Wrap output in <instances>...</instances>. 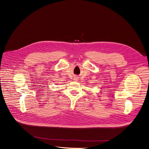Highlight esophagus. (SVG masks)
<instances>
[{"label":"esophagus","instance_id":"obj_1","mask_svg":"<svg viewBox=\"0 0 149 149\" xmlns=\"http://www.w3.org/2000/svg\"><path fill=\"white\" fill-rule=\"evenodd\" d=\"M74 80H77V78H75V79H74Z\"/></svg>","mask_w":149,"mask_h":149}]
</instances>
